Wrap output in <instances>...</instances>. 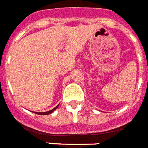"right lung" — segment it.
Here are the masks:
<instances>
[{"label": "right lung", "mask_w": 148, "mask_h": 148, "mask_svg": "<svg viewBox=\"0 0 148 148\" xmlns=\"http://www.w3.org/2000/svg\"><path fill=\"white\" fill-rule=\"evenodd\" d=\"M58 108V106H56V107H55L54 108H53L52 110H50V111H48V112H34L35 114H40V115H46V114H51V113H53V112L55 111L56 108Z\"/></svg>", "instance_id": "1"}]
</instances>
